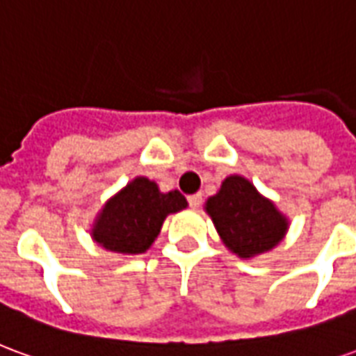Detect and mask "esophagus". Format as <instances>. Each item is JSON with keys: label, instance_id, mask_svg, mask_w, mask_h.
<instances>
[{"label": "esophagus", "instance_id": "1", "mask_svg": "<svg viewBox=\"0 0 356 356\" xmlns=\"http://www.w3.org/2000/svg\"><path fill=\"white\" fill-rule=\"evenodd\" d=\"M188 204H191V208L196 209V208H200V204H202V194H193V196H188Z\"/></svg>", "mask_w": 356, "mask_h": 356}]
</instances>
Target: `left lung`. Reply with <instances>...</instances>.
I'll return each mask as SVG.
<instances>
[{"label": "left lung", "instance_id": "left-lung-1", "mask_svg": "<svg viewBox=\"0 0 356 356\" xmlns=\"http://www.w3.org/2000/svg\"><path fill=\"white\" fill-rule=\"evenodd\" d=\"M225 248L240 259H254L276 248L290 221L273 200L242 175H229L204 204Z\"/></svg>", "mask_w": 356, "mask_h": 356}]
</instances>
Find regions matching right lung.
<instances>
[{"mask_svg": "<svg viewBox=\"0 0 356 356\" xmlns=\"http://www.w3.org/2000/svg\"><path fill=\"white\" fill-rule=\"evenodd\" d=\"M186 206L179 191L162 193L154 181L139 175L102 204L89 234L97 246L114 254H145L162 231L165 217Z\"/></svg>", "mask_w": 356, "mask_h": 356, "instance_id": "right-lung-1", "label": "right lung"}]
</instances>
